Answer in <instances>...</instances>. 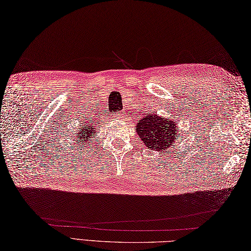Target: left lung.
Here are the masks:
<instances>
[{
    "mask_svg": "<svg viewBox=\"0 0 251 251\" xmlns=\"http://www.w3.org/2000/svg\"><path fill=\"white\" fill-rule=\"evenodd\" d=\"M135 132L148 150L154 151H170L180 140L181 132L173 119L162 118L156 114L146 115L137 120Z\"/></svg>",
    "mask_w": 251,
    "mask_h": 251,
    "instance_id": "obj_1",
    "label": "left lung"
}]
</instances>
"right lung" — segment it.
Instances as JSON below:
<instances>
[{
  "label": "right lung",
  "instance_id": "1",
  "mask_svg": "<svg viewBox=\"0 0 251 251\" xmlns=\"http://www.w3.org/2000/svg\"><path fill=\"white\" fill-rule=\"evenodd\" d=\"M97 126L91 121L81 122L74 131V143H78L79 147H90L95 140V135L97 134ZM80 144L79 145L78 143Z\"/></svg>",
  "mask_w": 251,
  "mask_h": 251
}]
</instances>
